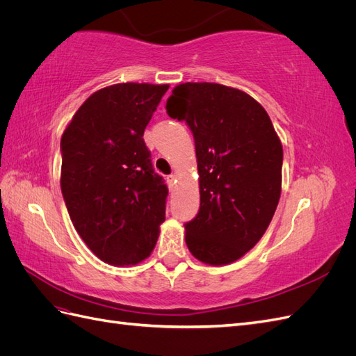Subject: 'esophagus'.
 Returning a JSON list of instances; mask_svg holds the SVG:
<instances>
[{
  "instance_id": "34e87169",
  "label": "esophagus",
  "mask_w": 356,
  "mask_h": 356,
  "mask_svg": "<svg viewBox=\"0 0 356 356\" xmlns=\"http://www.w3.org/2000/svg\"><path fill=\"white\" fill-rule=\"evenodd\" d=\"M166 181H168L169 187L174 188V187H175V182H177V175H169V177L166 178Z\"/></svg>"
}]
</instances>
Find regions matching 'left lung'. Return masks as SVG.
<instances>
[{"mask_svg":"<svg viewBox=\"0 0 356 356\" xmlns=\"http://www.w3.org/2000/svg\"><path fill=\"white\" fill-rule=\"evenodd\" d=\"M196 144L200 208L186 243L211 266L239 260L263 238L282 187V144L248 93L217 83H182L166 102Z\"/></svg>","mask_w":356,"mask_h":356,"instance_id":"left-lung-1","label":"left lung"}]
</instances>
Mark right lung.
<instances>
[{
	"mask_svg": "<svg viewBox=\"0 0 356 356\" xmlns=\"http://www.w3.org/2000/svg\"><path fill=\"white\" fill-rule=\"evenodd\" d=\"M169 84L118 83L92 93L60 139V188L89 250L111 266L141 263L165 221L168 188L144 131Z\"/></svg>",
	"mask_w": 356,
	"mask_h": 356,
	"instance_id": "add662e5",
	"label": "right lung"
}]
</instances>
